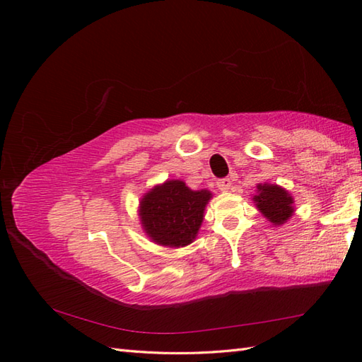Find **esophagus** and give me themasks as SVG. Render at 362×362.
<instances>
[{
  "label": "esophagus",
  "instance_id": "obj_1",
  "mask_svg": "<svg viewBox=\"0 0 362 362\" xmlns=\"http://www.w3.org/2000/svg\"><path fill=\"white\" fill-rule=\"evenodd\" d=\"M216 185L221 191H228L230 188H232V180H230V179H219L216 182Z\"/></svg>",
  "mask_w": 362,
  "mask_h": 362
}]
</instances>
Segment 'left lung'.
<instances>
[{"label":"left lung","mask_w":362,"mask_h":362,"mask_svg":"<svg viewBox=\"0 0 362 362\" xmlns=\"http://www.w3.org/2000/svg\"><path fill=\"white\" fill-rule=\"evenodd\" d=\"M257 209L261 214L271 221L274 226H281L294 213V199L286 189L271 183L257 185V194L253 196Z\"/></svg>","instance_id":"8db88e82"}]
</instances>
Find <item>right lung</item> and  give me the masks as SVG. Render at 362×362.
Segmentation results:
<instances>
[{
	"instance_id": "obj_1",
	"label": "right lung",
	"mask_w": 362,
	"mask_h": 362,
	"mask_svg": "<svg viewBox=\"0 0 362 362\" xmlns=\"http://www.w3.org/2000/svg\"><path fill=\"white\" fill-rule=\"evenodd\" d=\"M210 199L209 189L193 191L182 180H166L143 196L141 227L156 244L185 247L196 240Z\"/></svg>"
}]
</instances>
